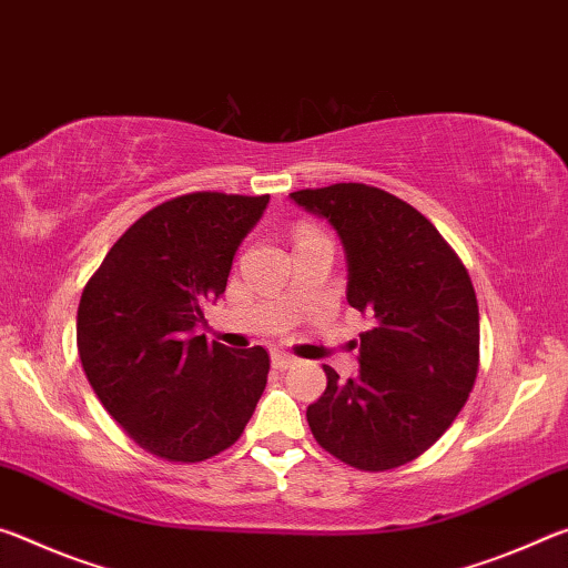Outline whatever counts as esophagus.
I'll use <instances>...</instances> for the list:
<instances>
[{
  "label": "esophagus",
  "instance_id": "34e87169",
  "mask_svg": "<svg viewBox=\"0 0 568 568\" xmlns=\"http://www.w3.org/2000/svg\"><path fill=\"white\" fill-rule=\"evenodd\" d=\"M272 365H274L276 369H290V367L296 365V357L286 355V352H274V355H272Z\"/></svg>",
  "mask_w": 568,
  "mask_h": 568
}]
</instances>
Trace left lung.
I'll use <instances>...</instances> for the list:
<instances>
[{
	"mask_svg": "<svg viewBox=\"0 0 568 568\" xmlns=\"http://www.w3.org/2000/svg\"><path fill=\"white\" fill-rule=\"evenodd\" d=\"M327 221L347 262V302L372 320L359 334V375L306 407L324 450L359 470L415 460L448 430L476 383L478 302L438 229L410 203L365 183L290 193Z\"/></svg>",
	"mask_w": 568,
	"mask_h": 568,
	"instance_id": "8db88e82",
	"label": "left lung"
}]
</instances>
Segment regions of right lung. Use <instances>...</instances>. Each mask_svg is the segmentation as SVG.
Segmentation results:
<instances>
[{"label": "right lung", "mask_w": 568, "mask_h": 568, "mask_svg": "<svg viewBox=\"0 0 568 568\" xmlns=\"http://www.w3.org/2000/svg\"><path fill=\"white\" fill-rule=\"evenodd\" d=\"M266 206L268 196L206 191L165 201L115 241L82 292V369L105 410L158 458L199 463L226 450L264 393V347L209 345L196 329Z\"/></svg>", "instance_id": "right-lung-1"}]
</instances>
